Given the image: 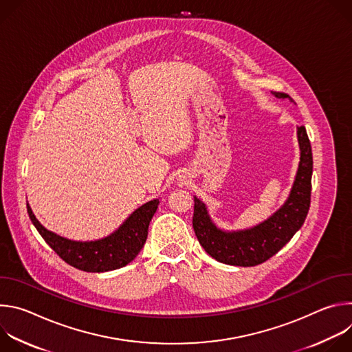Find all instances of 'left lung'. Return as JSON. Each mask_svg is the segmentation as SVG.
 Returning a JSON list of instances; mask_svg holds the SVG:
<instances>
[{"instance_id": "left-lung-1", "label": "left lung", "mask_w": 352, "mask_h": 352, "mask_svg": "<svg viewBox=\"0 0 352 352\" xmlns=\"http://www.w3.org/2000/svg\"><path fill=\"white\" fill-rule=\"evenodd\" d=\"M272 93L278 98H289L285 93ZM296 135L300 157L292 189L285 204L263 223L248 230L223 231L212 221L205 204L193 197L192 224L196 238L217 262L242 267L261 265L276 255L302 227L311 206L314 159L305 126H298Z\"/></svg>"}]
</instances>
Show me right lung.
<instances>
[{
  "label": "right lung",
  "mask_w": 352,
  "mask_h": 352,
  "mask_svg": "<svg viewBox=\"0 0 352 352\" xmlns=\"http://www.w3.org/2000/svg\"><path fill=\"white\" fill-rule=\"evenodd\" d=\"M157 206L159 199L150 200L136 209L116 232L90 242L71 241L48 231L38 223L29 205L28 213L38 234L64 262L83 272L103 273L124 267L138 256Z\"/></svg>",
  "instance_id": "1"
}]
</instances>
